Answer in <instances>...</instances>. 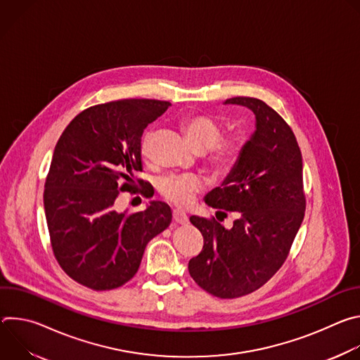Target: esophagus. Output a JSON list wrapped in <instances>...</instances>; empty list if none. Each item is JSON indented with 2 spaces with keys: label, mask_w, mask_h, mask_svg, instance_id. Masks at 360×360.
Listing matches in <instances>:
<instances>
[{
  "label": "esophagus",
  "mask_w": 360,
  "mask_h": 360,
  "mask_svg": "<svg viewBox=\"0 0 360 360\" xmlns=\"http://www.w3.org/2000/svg\"><path fill=\"white\" fill-rule=\"evenodd\" d=\"M172 217H174V221H175L176 224L184 225V224H186V222H188V217H186V214H185V212H182V211H179V210H175V211L172 212Z\"/></svg>",
  "instance_id": "34e87169"
}]
</instances>
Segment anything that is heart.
<instances>
[{
	"mask_svg": "<svg viewBox=\"0 0 360 360\" xmlns=\"http://www.w3.org/2000/svg\"><path fill=\"white\" fill-rule=\"evenodd\" d=\"M182 131L191 143V146L198 152L211 150L210 161L218 172H228L236 164L240 155V142L236 138L222 136V125L212 117L198 114L188 115L181 122ZM146 135L142 141V152L146 153L148 149ZM205 181L198 175H167L158 181V189L164 198L171 200L178 207H188L192 203L195 193L202 191Z\"/></svg>",
	"mask_w": 360,
	"mask_h": 360,
	"instance_id": "b5f03b06",
	"label": "heart"
}]
</instances>
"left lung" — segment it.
Instances as JSON below:
<instances>
[{
	"instance_id": "left-lung-1",
	"label": "left lung",
	"mask_w": 360,
	"mask_h": 360,
	"mask_svg": "<svg viewBox=\"0 0 360 360\" xmlns=\"http://www.w3.org/2000/svg\"><path fill=\"white\" fill-rule=\"evenodd\" d=\"M224 104L250 110L255 131L205 203L236 212L238 219L226 229L215 218L191 217L203 236V248L188 269L203 290L232 299L259 289L279 271L303 221L306 202L302 153L289 125L258 98L235 96Z\"/></svg>"
}]
</instances>
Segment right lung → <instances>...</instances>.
<instances>
[{
  "label": "right lung",
  "instance_id": "right-lung-1",
  "mask_svg": "<svg viewBox=\"0 0 360 360\" xmlns=\"http://www.w3.org/2000/svg\"><path fill=\"white\" fill-rule=\"evenodd\" d=\"M169 105L122 99L91 107L56 145L44 189L51 245L64 272L89 289H115L134 278L146 243L172 221L161 200L135 214L114 208L120 193L134 188V171L142 169L143 129Z\"/></svg>",
  "mask_w": 360,
  "mask_h": 360
}]
</instances>
